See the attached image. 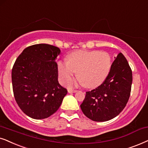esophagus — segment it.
Here are the masks:
<instances>
[{
  "mask_svg": "<svg viewBox=\"0 0 148 148\" xmlns=\"http://www.w3.org/2000/svg\"><path fill=\"white\" fill-rule=\"evenodd\" d=\"M68 91L69 93H72V92H76L77 91V90H75V89H72V88H69L68 90Z\"/></svg>",
  "mask_w": 148,
  "mask_h": 148,
  "instance_id": "esophagus-1",
  "label": "esophagus"
}]
</instances>
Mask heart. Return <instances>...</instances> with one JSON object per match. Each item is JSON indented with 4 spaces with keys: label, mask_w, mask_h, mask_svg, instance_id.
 Instances as JSON below:
<instances>
[{
    "label": "heart",
    "mask_w": 148,
    "mask_h": 148,
    "mask_svg": "<svg viewBox=\"0 0 148 148\" xmlns=\"http://www.w3.org/2000/svg\"><path fill=\"white\" fill-rule=\"evenodd\" d=\"M110 68L111 58L105 51H74L68 56V61L61 60L58 63L59 77L62 83L70 80L77 72V77L82 84L90 88L97 87L105 80Z\"/></svg>",
    "instance_id": "heart-1"
}]
</instances>
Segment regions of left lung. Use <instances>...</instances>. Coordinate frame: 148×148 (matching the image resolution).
Returning <instances> with one entry per match:
<instances>
[{
	"instance_id": "1",
	"label": "left lung",
	"mask_w": 148,
	"mask_h": 148,
	"mask_svg": "<svg viewBox=\"0 0 148 148\" xmlns=\"http://www.w3.org/2000/svg\"><path fill=\"white\" fill-rule=\"evenodd\" d=\"M132 70L127 59L120 53L112 63L103 83L86 96L80 108L86 117L93 121H110L125 108L131 95Z\"/></svg>"
}]
</instances>
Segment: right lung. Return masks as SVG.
<instances>
[{"mask_svg": "<svg viewBox=\"0 0 148 148\" xmlns=\"http://www.w3.org/2000/svg\"><path fill=\"white\" fill-rule=\"evenodd\" d=\"M58 47L47 44L27 47L13 66L11 78L14 97L23 113L44 119L59 109L68 90L58 82Z\"/></svg>", "mask_w": 148, "mask_h": 148, "instance_id": "right-lung-1", "label": "right lung"}]
</instances>
